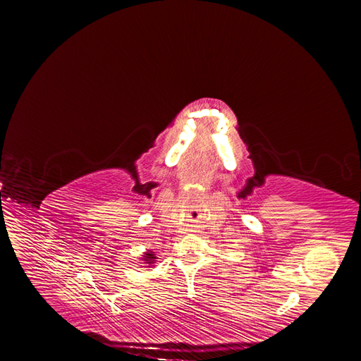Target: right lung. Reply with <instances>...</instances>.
Segmentation results:
<instances>
[{"instance_id":"right-lung-1","label":"right lung","mask_w":361,"mask_h":361,"mask_svg":"<svg viewBox=\"0 0 361 361\" xmlns=\"http://www.w3.org/2000/svg\"><path fill=\"white\" fill-rule=\"evenodd\" d=\"M154 259H157V257H155V255H152V251H147V253L145 255L146 264H154Z\"/></svg>"}]
</instances>
